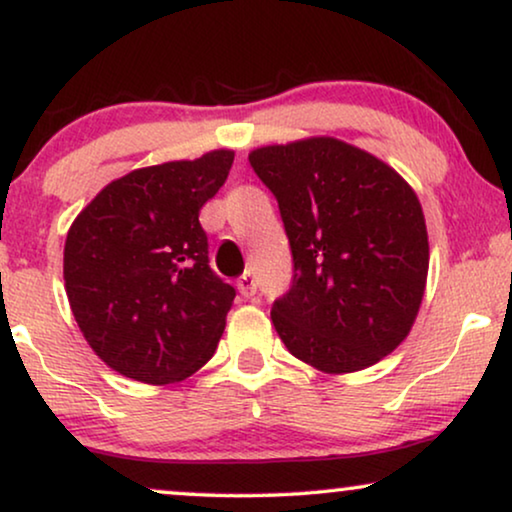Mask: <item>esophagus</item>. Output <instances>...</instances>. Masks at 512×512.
<instances>
[{
  "mask_svg": "<svg viewBox=\"0 0 512 512\" xmlns=\"http://www.w3.org/2000/svg\"><path fill=\"white\" fill-rule=\"evenodd\" d=\"M256 275L251 270H247L244 272V275L237 279V289H240V293L244 298H251L256 293Z\"/></svg>",
  "mask_w": 512,
  "mask_h": 512,
  "instance_id": "esophagus-1",
  "label": "esophagus"
}]
</instances>
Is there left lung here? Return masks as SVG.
<instances>
[{"label":"left lung","instance_id":"left-lung-1","mask_svg":"<svg viewBox=\"0 0 512 512\" xmlns=\"http://www.w3.org/2000/svg\"><path fill=\"white\" fill-rule=\"evenodd\" d=\"M277 198L293 282L272 324L296 359L356 373L394 352L415 324L429 235L415 191L394 167L335 137L249 153Z\"/></svg>","mask_w":512,"mask_h":512}]
</instances>
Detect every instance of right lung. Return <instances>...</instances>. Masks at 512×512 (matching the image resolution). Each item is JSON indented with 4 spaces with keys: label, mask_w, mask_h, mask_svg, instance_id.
I'll use <instances>...</instances> for the list:
<instances>
[{
    "label": "right lung",
    "mask_w": 512,
    "mask_h": 512,
    "mask_svg": "<svg viewBox=\"0 0 512 512\" xmlns=\"http://www.w3.org/2000/svg\"><path fill=\"white\" fill-rule=\"evenodd\" d=\"M233 158L216 149L132 170L104 186L69 228V307L116 373L172 384L214 356L235 289L209 268L198 216L226 184Z\"/></svg>",
    "instance_id": "right-lung-1"
}]
</instances>
